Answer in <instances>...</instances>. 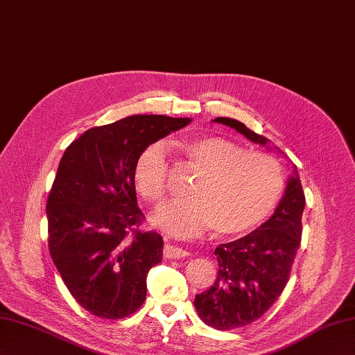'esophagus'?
I'll use <instances>...</instances> for the list:
<instances>
[{"label":"esophagus","mask_w":355,"mask_h":355,"mask_svg":"<svg viewBox=\"0 0 355 355\" xmlns=\"http://www.w3.org/2000/svg\"><path fill=\"white\" fill-rule=\"evenodd\" d=\"M163 255L169 259H180V258H187L190 253L178 246H174V244H166V246L163 248Z\"/></svg>","instance_id":"obj_1"}]
</instances>
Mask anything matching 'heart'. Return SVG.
Listing matches in <instances>:
<instances>
[{"mask_svg": "<svg viewBox=\"0 0 355 355\" xmlns=\"http://www.w3.org/2000/svg\"><path fill=\"white\" fill-rule=\"evenodd\" d=\"M180 153L198 177L186 201L169 204L154 216V225L180 239L211 228L240 235L255 228L276 205L284 187L279 163L264 153L246 151L219 136L181 141ZM168 160L163 145L144 148L133 165V184L145 201L160 205L166 195Z\"/></svg>", "mask_w": 355, "mask_h": 355, "instance_id": "b5f03b06", "label": "heart"}]
</instances>
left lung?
<instances>
[{
	"mask_svg": "<svg viewBox=\"0 0 355 355\" xmlns=\"http://www.w3.org/2000/svg\"><path fill=\"white\" fill-rule=\"evenodd\" d=\"M220 123L264 147L270 141L239 120L217 116ZM304 193L297 166L293 165L275 213L243 239L217 246L219 271L211 288L195 297L199 318L216 330L248 325L264 315L285 289L302 240Z\"/></svg>",
	"mask_w": 355,
	"mask_h": 355,
	"instance_id": "obj_1",
	"label": "left lung"
}]
</instances>
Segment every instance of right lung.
Here are the masks:
<instances>
[{"instance_id":"obj_1","label":"right lung","mask_w":355,"mask_h":355,"mask_svg":"<svg viewBox=\"0 0 355 355\" xmlns=\"http://www.w3.org/2000/svg\"><path fill=\"white\" fill-rule=\"evenodd\" d=\"M189 123L165 115L125 116L87 130L62 154L48 196V244L62 282L89 313L121 320L144 303L163 239L136 230L144 214L133 165L144 148Z\"/></svg>"}]
</instances>
